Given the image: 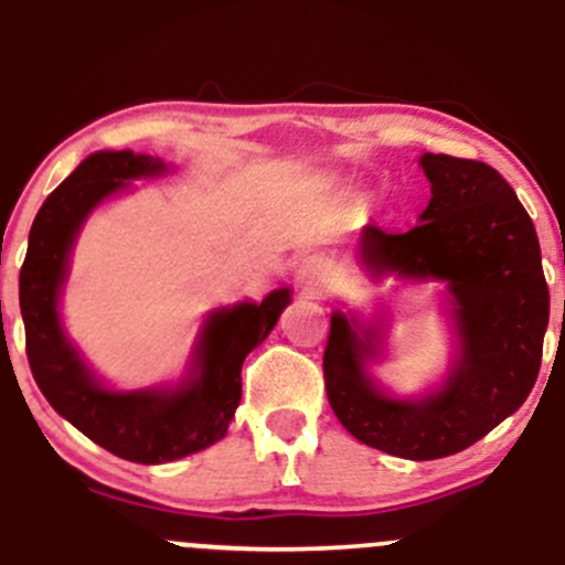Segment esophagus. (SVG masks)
I'll list each match as a JSON object with an SVG mask.
<instances>
[{"label":"esophagus","instance_id":"esophagus-1","mask_svg":"<svg viewBox=\"0 0 565 565\" xmlns=\"http://www.w3.org/2000/svg\"><path fill=\"white\" fill-rule=\"evenodd\" d=\"M300 278H303L306 284H322L326 281V265H322V262H317V259H311V262H306L303 265V270H300Z\"/></svg>","mask_w":565,"mask_h":565}]
</instances>
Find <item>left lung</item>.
Instances as JSON below:
<instances>
[{
	"label": "left lung",
	"mask_w": 565,
	"mask_h": 565,
	"mask_svg": "<svg viewBox=\"0 0 565 565\" xmlns=\"http://www.w3.org/2000/svg\"><path fill=\"white\" fill-rule=\"evenodd\" d=\"M430 204L408 232L364 226L359 259L375 278L447 281L458 359L439 392L422 399L383 394L366 375L377 328L333 311L322 372L333 414L366 447L434 461L467 450L527 399L541 370L550 287L533 221L491 166L450 154L419 160Z\"/></svg>",
	"instance_id": "1"
}]
</instances>
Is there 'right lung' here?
<instances>
[{"mask_svg": "<svg viewBox=\"0 0 565 565\" xmlns=\"http://www.w3.org/2000/svg\"><path fill=\"white\" fill-rule=\"evenodd\" d=\"M166 162L131 151H96L43 201L30 228L19 276L26 359L43 397L76 430L131 463H166L215 445L243 397V361L287 309L289 289L262 303H237L206 317L193 375L179 388L113 392L102 386L65 339L57 298L76 232L93 206L129 179L160 177Z\"/></svg>", "mask_w": 565, "mask_h": 565, "instance_id": "right-lung-1", "label": "right lung"}]
</instances>
